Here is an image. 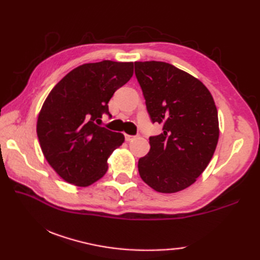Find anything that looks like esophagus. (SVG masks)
<instances>
[{
    "instance_id": "obj_1",
    "label": "esophagus",
    "mask_w": 260,
    "mask_h": 260,
    "mask_svg": "<svg viewBox=\"0 0 260 260\" xmlns=\"http://www.w3.org/2000/svg\"><path fill=\"white\" fill-rule=\"evenodd\" d=\"M135 139V136H133V135H128V134H125V141L126 142H131V141H133Z\"/></svg>"
}]
</instances>
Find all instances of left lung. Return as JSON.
<instances>
[{
    "label": "left lung",
    "mask_w": 260,
    "mask_h": 260,
    "mask_svg": "<svg viewBox=\"0 0 260 260\" xmlns=\"http://www.w3.org/2000/svg\"><path fill=\"white\" fill-rule=\"evenodd\" d=\"M135 75L152 123L163 133L150 137L139 159L142 180L174 193L194 183L211 161L219 139L218 112L208 88L185 71L162 61H136Z\"/></svg>",
    "instance_id": "8db88e82"
}]
</instances>
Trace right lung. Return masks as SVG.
Listing matches in <instances>:
<instances>
[{"label": "right lung", "mask_w": 260, "mask_h": 260, "mask_svg": "<svg viewBox=\"0 0 260 260\" xmlns=\"http://www.w3.org/2000/svg\"><path fill=\"white\" fill-rule=\"evenodd\" d=\"M133 62L103 60L66 75L40 110L37 134L51 168L68 183L92 184L107 172V158L124 135L97 125L110 116L108 102L133 76Z\"/></svg>", "instance_id": "obj_1"}]
</instances>
